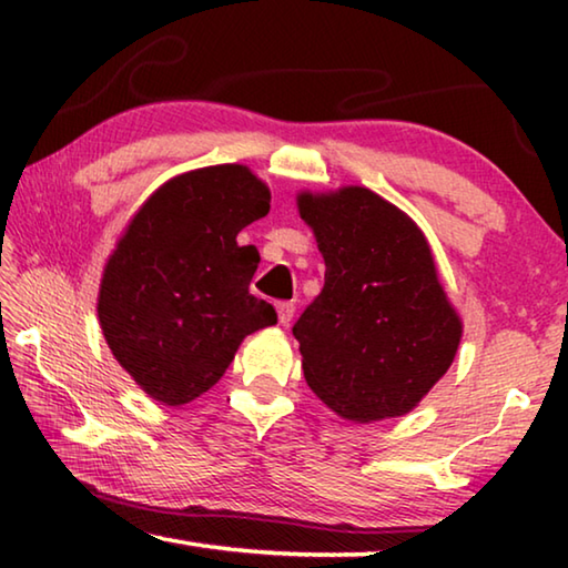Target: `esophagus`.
I'll return each instance as SVG.
<instances>
[{"label":"esophagus","instance_id":"34e87169","mask_svg":"<svg viewBox=\"0 0 568 568\" xmlns=\"http://www.w3.org/2000/svg\"><path fill=\"white\" fill-rule=\"evenodd\" d=\"M275 307H277V321H281L283 325H287V323L293 321V313H295V305L293 303L283 301V303H277Z\"/></svg>","mask_w":568,"mask_h":568}]
</instances>
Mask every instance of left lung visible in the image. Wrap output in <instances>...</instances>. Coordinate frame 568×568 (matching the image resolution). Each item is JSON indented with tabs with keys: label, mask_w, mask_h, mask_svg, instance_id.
Instances as JSON below:
<instances>
[{
	"label": "left lung",
	"mask_w": 568,
	"mask_h": 568,
	"mask_svg": "<svg viewBox=\"0 0 568 568\" xmlns=\"http://www.w3.org/2000/svg\"><path fill=\"white\" fill-rule=\"evenodd\" d=\"M325 285L293 325L311 390L338 416L408 413L454 363L460 321L413 220L376 192L301 195Z\"/></svg>",
	"instance_id": "obj_1"
}]
</instances>
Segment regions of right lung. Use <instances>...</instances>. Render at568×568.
Returning <instances> with one entry per match:
<instances>
[{
	"instance_id": "1",
	"label": "right lung",
	"mask_w": 568,
	"mask_h": 568,
	"mask_svg": "<svg viewBox=\"0 0 568 568\" xmlns=\"http://www.w3.org/2000/svg\"><path fill=\"white\" fill-rule=\"evenodd\" d=\"M271 210L243 165L192 170L152 195L124 230L100 285V325L114 358L165 406L225 376L245 335L277 323L250 295L261 255L237 233Z\"/></svg>"
}]
</instances>
